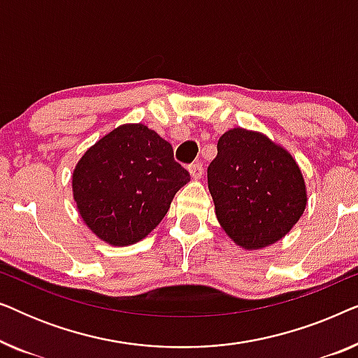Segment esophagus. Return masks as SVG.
I'll list each match as a JSON object with an SVG mask.
<instances>
[{
    "label": "esophagus",
    "mask_w": 358,
    "mask_h": 358,
    "mask_svg": "<svg viewBox=\"0 0 358 358\" xmlns=\"http://www.w3.org/2000/svg\"><path fill=\"white\" fill-rule=\"evenodd\" d=\"M189 173L194 179H200V178H202V174H203V164L200 163V161H197V163L189 164Z\"/></svg>",
    "instance_id": "esophagus-1"
}]
</instances>
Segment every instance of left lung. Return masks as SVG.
Returning <instances> with one entry per match:
<instances>
[{"label": "left lung", "mask_w": 358, "mask_h": 358, "mask_svg": "<svg viewBox=\"0 0 358 358\" xmlns=\"http://www.w3.org/2000/svg\"><path fill=\"white\" fill-rule=\"evenodd\" d=\"M207 169L220 224L244 249H262L290 231L306 207L296 161L257 131L233 129Z\"/></svg>", "instance_id": "8db88e82"}]
</instances>
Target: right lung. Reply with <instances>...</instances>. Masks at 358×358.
<instances>
[{"label": "right lung", "instance_id": "add662e5", "mask_svg": "<svg viewBox=\"0 0 358 358\" xmlns=\"http://www.w3.org/2000/svg\"><path fill=\"white\" fill-rule=\"evenodd\" d=\"M189 180L171 143L146 125L127 124L102 136L78 161L73 197L97 238L129 246L158 227Z\"/></svg>", "mask_w": 358, "mask_h": 358}]
</instances>
